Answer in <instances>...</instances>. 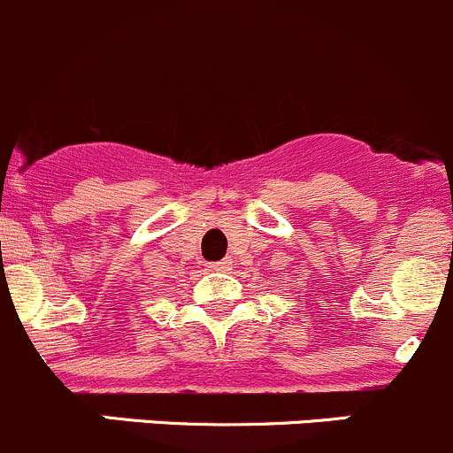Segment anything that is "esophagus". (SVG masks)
Here are the masks:
<instances>
[{"instance_id":"1","label":"esophagus","mask_w":453,"mask_h":453,"mask_svg":"<svg viewBox=\"0 0 453 453\" xmlns=\"http://www.w3.org/2000/svg\"><path fill=\"white\" fill-rule=\"evenodd\" d=\"M228 266H231V259H220V262L211 264L213 271H228Z\"/></svg>"}]
</instances>
